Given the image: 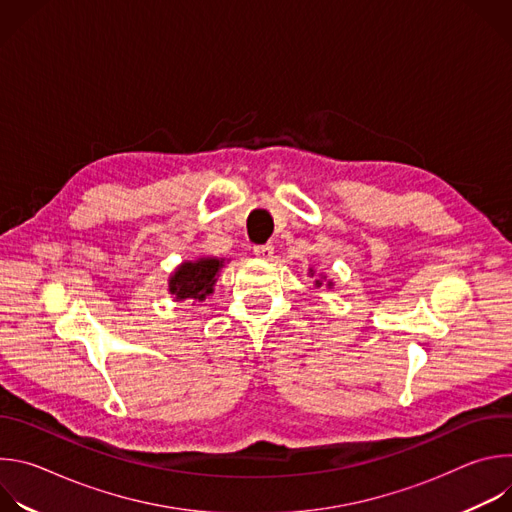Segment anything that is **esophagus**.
<instances>
[{
  "mask_svg": "<svg viewBox=\"0 0 512 512\" xmlns=\"http://www.w3.org/2000/svg\"><path fill=\"white\" fill-rule=\"evenodd\" d=\"M253 255L259 257V259L269 261L273 257V247L271 245H257V247H253Z\"/></svg>",
  "mask_w": 512,
  "mask_h": 512,
  "instance_id": "esophagus-1",
  "label": "esophagus"
}]
</instances>
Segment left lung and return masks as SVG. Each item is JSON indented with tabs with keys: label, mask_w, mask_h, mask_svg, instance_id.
Instances as JSON below:
<instances>
[{
	"label": "left lung",
	"mask_w": 512,
	"mask_h": 512,
	"mask_svg": "<svg viewBox=\"0 0 512 512\" xmlns=\"http://www.w3.org/2000/svg\"><path fill=\"white\" fill-rule=\"evenodd\" d=\"M310 273H312V275H314V271H312V269H310ZM316 285H318V287H320V285H322V281H320V279H316ZM328 285H332V281H330V283H328Z\"/></svg>",
	"instance_id": "8db88e82"
}]
</instances>
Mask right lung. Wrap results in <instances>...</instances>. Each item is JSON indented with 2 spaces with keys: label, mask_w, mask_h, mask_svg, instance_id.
<instances>
[{
  "label": "right lung",
  "mask_w": 512,
  "mask_h": 512,
  "mask_svg": "<svg viewBox=\"0 0 512 512\" xmlns=\"http://www.w3.org/2000/svg\"><path fill=\"white\" fill-rule=\"evenodd\" d=\"M225 259L216 257H198L196 261H184L170 277L168 289L176 298L182 300H204L212 294L218 273L223 269Z\"/></svg>",
  "instance_id": "right-lung-1"
}]
</instances>
